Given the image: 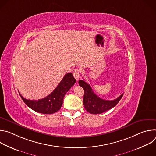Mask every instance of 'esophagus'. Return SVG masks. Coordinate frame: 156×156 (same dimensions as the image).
I'll list each match as a JSON object with an SVG mask.
<instances>
[{"mask_svg": "<svg viewBox=\"0 0 156 156\" xmlns=\"http://www.w3.org/2000/svg\"><path fill=\"white\" fill-rule=\"evenodd\" d=\"M73 76L75 77V78L78 80L80 78V70L78 69H75L73 72Z\"/></svg>", "mask_w": 156, "mask_h": 156, "instance_id": "34e87169", "label": "esophagus"}]
</instances>
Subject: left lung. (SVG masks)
<instances>
[{
    "instance_id": "left-lung-1",
    "label": "left lung",
    "mask_w": 156,
    "mask_h": 156,
    "mask_svg": "<svg viewBox=\"0 0 156 156\" xmlns=\"http://www.w3.org/2000/svg\"><path fill=\"white\" fill-rule=\"evenodd\" d=\"M78 83L84 91L83 98L84 107L86 111L92 114H102L113 108L119 103L123 95V94H121L119 98L113 101L104 100L94 94L90 85L84 80H80Z\"/></svg>"
}]
</instances>
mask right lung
Here are the masks:
<instances>
[{
    "mask_svg": "<svg viewBox=\"0 0 156 156\" xmlns=\"http://www.w3.org/2000/svg\"><path fill=\"white\" fill-rule=\"evenodd\" d=\"M76 80L72 73H66L57 87L47 97L39 100L25 99L19 93L24 102L37 112L44 114H52L61 108L65 95L75 83Z\"/></svg>",
    "mask_w": 156,
    "mask_h": 156,
    "instance_id": "1",
    "label": "right lung"
}]
</instances>
